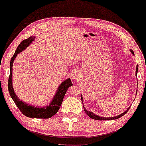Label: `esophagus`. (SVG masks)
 Listing matches in <instances>:
<instances>
[{
	"instance_id": "1",
	"label": "esophagus",
	"mask_w": 146,
	"mask_h": 146,
	"mask_svg": "<svg viewBox=\"0 0 146 146\" xmlns=\"http://www.w3.org/2000/svg\"><path fill=\"white\" fill-rule=\"evenodd\" d=\"M71 78H72V79L76 80H78L80 78V76L79 73H78V72H76V73H73V74H72Z\"/></svg>"
}]
</instances>
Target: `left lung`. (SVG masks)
Returning a JSON list of instances; mask_svg holds the SVG:
<instances>
[{
	"label": "left lung",
	"instance_id": "1",
	"mask_svg": "<svg viewBox=\"0 0 146 146\" xmlns=\"http://www.w3.org/2000/svg\"><path fill=\"white\" fill-rule=\"evenodd\" d=\"M130 51L132 52V53L134 55V52H133V50H130ZM137 71H138V65L137 66V70H136V75L137 76ZM81 100H82V96H81ZM130 108V107H129V108L127 109V111H125V112H123V113H121V114L118 115L117 116H115V117H109V118H104V117H101V116H97V115L94 114L93 112L91 111H86L85 110V108L84 107V111H85V113L86 114L88 115V116H89L91 118H92V119H95V120H99V121H109V120H114V119H117V118H120V117H122L123 115L125 114L128 111V110H129V109Z\"/></svg>",
	"mask_w": 146,
	"mask_h": 146
}]
</instances>
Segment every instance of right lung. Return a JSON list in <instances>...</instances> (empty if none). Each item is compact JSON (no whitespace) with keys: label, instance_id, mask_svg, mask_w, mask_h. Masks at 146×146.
<instances>
[{"label":"right lung","instance_id":"obj_1","mask_svg":"<svg viewBox=\"0 0 146 146\" xmlns=\"http://www.w3.org/2000/svg\"><path fill=\"white\" fill-rule=\"evenodd\" d=\"M35 40V36H30L28 39L23 40L19 45L14 52L13 57H12L10 61V74L9 76L8 79V91H9V95L14 102H15L16 105L18 107L21 112L25 115V116L29 118H50L55 114L58 111L59 109L62 105L64 97L66 93L68 87L73 85L70 78L67 79L66 80L62 83L59 86L53 100L50 102L48 107H34L33 106H30L28 104L25 103L21 100H19L18 97L14 94V91L12 87V64L15 57L19 53H20L22 50H25L26 47L31 44Z\"/></svg>","mask_w":146,"mask_h":146}]
</instances>
